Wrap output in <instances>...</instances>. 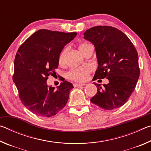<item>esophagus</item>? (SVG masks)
<instances>
[{"mask_svg": "<svg viewBox=\"0 0 151 151\" xmlns=\"http://www.w3.org/2000/svg\"><path fill=\"white\" fill-rule=\"evenodd\" d=\"M85 84H81V83H74L73 86L75 87H77V86H85Z\"/></svg>", "mask_w": 151, "mask_h": 151, "instance_id": "1", "label": "esophagus"}]
</instances>
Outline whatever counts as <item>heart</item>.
Masks as SVG:
<instances>
[{"label": "heart", "mask_w": 151, "mask_h": 151, "mask_svg": "<svg viewBox=\"0 0 151 151\" xmlns=\"http://www.w3.org/2000/svg\"><path fill=\"white\" fill-rule=\"evenodd\" d=\"M91 45L88 44V43H84V44H82L79 47V49H80L81 52L83 54L87 47ZM66 52H67V48H65V49L62 50V52L59 55V57H58V63H59V65H63L65 64ZM91 72V68L89 66H81V67L72 68L69 71H68L66 73V77L69 80L73 81L84 82L86 81V79L88 78V76Z\"/></svg>", "instance_id": "1"}]
</instances>
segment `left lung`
I'll return each mask as SVG.
<instances>
[{
  "label": "left lung",
  "mask_w": 151,
  "mask_h": 151,
  "mask_svg": "<svg viewBox=\"0 0 151 151\" xmlns=\"http://www.w3.org/2000/svg\"><path fill=\"white\" fill-rule=\"evenodd\" d=\"M85 39L95 47L98 68L93 80L106 78L109 83L97 86L92 103L105 110L118 109L127 103L136 87L140 75L137 51L127 36L109 26L86 30Z\"/></svg>",
  "instance_id": "1"
}]
</instances>
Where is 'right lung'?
<instances>
[{
    "label": "right lung",
    "instance_id": "add662e5",
    "mask_svg": "<svg viewBox=\"0 0 151 151\" xmlns=\"http://www.w3.org/2000/svg\"><path fill=\"white\" fill-rule=\"evenodd\" d=\"M76 35L40 29L18 49L12 79L22 103L36 115L52 116L67 103L72 84L65 81L55 90L47 81L50 75L56 74L61 51Z\"/></svg>",
    "mask_w": 151,
    "mask_h": 151
}]
</instances>
